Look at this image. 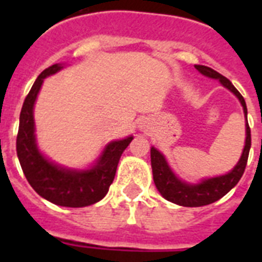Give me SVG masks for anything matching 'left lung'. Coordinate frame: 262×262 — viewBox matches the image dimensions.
Returning <instances> with one entry per match:
<instances>
[{
	"label": "left lung",
	"mask_w": 262,
	"mask_h": 262,
	"mask_svg": "<svg viewBox=\"0 0 262 262\" xmlns=\"http://www.w3.org/2000/svg\"><path fill=\"white\" fill-rule=\"evenodd\" d=\"M194 68L201 75L211 77V79L219 80L224 87L231 91L232 94L239 99L241 104L244 107L245 115H246V121H248V108H246L244 96L239 94V91L232 85L231 81L227 77H224L223 75H220L216 71L211 69V68L204 67V65H195ZM250 145H252V136H250L249 123H246L245 148L239 162L236 163L235 167L227 174L215 177V178L204 179V181H201L200 183H195V185L183 182L179 178H177L174 172L171 171V168L168 167L164 156L156 148L152 147L151 166L152 172H154V182H155L158 190L164 199L174 204H178V205H182V207H203V205L215 203L219 199H222L223 195L227 194L228 191L231 190L232 187L235 186L236 183L239 182V179L242 178L245 168H246V163H248Z\"/></svg>",
	"instance_id": "1"
}]
</instances>
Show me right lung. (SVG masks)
Returning a JSON list of instances; mask_svg holds the SVG:
<instances>
[{
  "mask_svg": "<svg viewBox=\"0 0 262 262\" xmlns=\"http://www.w3.org/2000/svg\"><path fill=\"white\" fill-rule=\"evenodd\" d=\"M54 63L38 76L23 103L18 123L16 151L27 181L39 195L61 207L81 208L98 203L107 194L114 181L122 152L133 140L132 136L107 144L102 155L90 170H69L59 167L39 152L35 143L34 104L43 79L62 69Z\"/></svg>",
  "mask_w": 262,
  "mask_h": 262,
  "instance_id": "add662e5",
  "label": "right lung"
}]
</instances>
